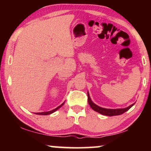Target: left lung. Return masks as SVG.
<instances>
[{
    "instance_id": "obj_1",
    "label": "left lung",
    "mask_w": 151,
    "mask_h": 151,
    "mask_svg": "<svg viewBox=\"0 0 151 151\" xmlns=\"http://www.w3.org/2000/svg\"><path fill=\"white\" fill-rule=\"evenodd\" d=\"M87 96H88V102H89V104L91 106V108L94 110L95 111L98 112V113L102 114V115L104 116H119L121 115V114H123L125 113L126 111H127L128 110H129L131 107L134 105V104L130 105L129 106L126 107V108L124 109H105L102 108V107L99 106H97L93 102L91 101V98H90L89 93L87 92Z\"/></svg>"
}]
</instances>
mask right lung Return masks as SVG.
<instances>
[{
    "mask_svg": "<svg viewBox=\"0 0 151 151\" xmlns=\"http://www.w3.org/2000/svg\"><path fill=\"white\" fill-rule=\"evenodd\" d=\"M64 104H65V102H64V103H62V104L60 105V106H59L57 107L56 109H53V110H52V111H46V112H39V113H35V114H38V115H49V114H52V113H54V112H55V111H56L57 110H58V109H60V107H62V106L64 105Z\"/></svg>",
    "mask_w": 151,
    "mask_h": 151,
    "instance_id": "obj_1",
    "label": "right lung"
}]
</instances>
